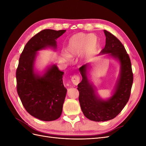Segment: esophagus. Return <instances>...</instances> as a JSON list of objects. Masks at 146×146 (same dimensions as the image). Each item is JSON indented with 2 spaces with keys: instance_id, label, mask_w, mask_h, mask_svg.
Listing matches in <instances>:
<instances>
[{
  "instance_id": "obj_1",
  "label": "esophagus",
  "mask_w": 146,
  "mask_h": 146,
  "mask_svg": "<svg viewBox=\"0 0 146 146\" xmlns=\"http://www.w3.org/2000/svg\"><path fill=\"white\" fill-rule=\"evenodd\" d=\"M71 80L72 83L75 85H77L78 84L80 83V78L79 77V76L78 75H75V76L72 77Z\"/></svg>"
}]
</instances>
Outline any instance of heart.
<instances>
[{
	"label": "heart",
	"mask_w": 146,
	"mask_h": 146,
	"mask_svg": "<svg viewBox=\"0 0 146 146\" xmlns=\"http://www.w3.org/2000/svg\"><path fill=\"white\" fill-rule=\"evenodd\" d=\"M98 47V39L96 35L90 33H78L70 37L65 48L66 54L63 55L65 61L69 60V57L80 54L81 60L85 58Z\"/></svg>",
	"instance_id": "obj_1"
}]
</instances>
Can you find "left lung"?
<instances>
[{"mask_svg":"<svg viewBox=\"0 0 146 146\" xmlns=\"http://www.w3.org/2000/svg\"><path fill=\"white\" fill-rule=\"evenodd\" d=\"M104 31L106 44L99 54H108L120 63V72L113 93L107 100L98 96L93 84L88 78L90 64L83 65L79 69L82 80L77 88L83 113L90 120L96 122L111 120L121 113L130 98L133 80L130 59L124 46L113 34L105 30Z\"/></svg>","mask_w":146,"mask_h":146,"instance_id":"obj_1","label":"left lung"}]
</instances>
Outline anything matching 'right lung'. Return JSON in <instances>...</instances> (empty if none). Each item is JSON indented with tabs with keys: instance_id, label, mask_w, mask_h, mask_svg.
I'll return each mask as SVG.
<instances>
[{
	"instance_id": "right-lung-1",
	"label": "right lung",
	"mask_w": 146,
	"mask_h": 146,
	"mask_svg": "<svg viewBox=\"0 0 146 146\" xmlns=\"http://www.w3.org/2000/svg\"><path fill=\"white\" fill-rule=\"evenodd\" d=\"M66 31H41L26 44L19 58L16 74L17 94L26 111L41 121L60 117L67 89L63 82L64 72L56 64L48 66L43 74L35 72L37 52L47 48L55 50L56 39Z\"/></svg>"
}]
</instances>
